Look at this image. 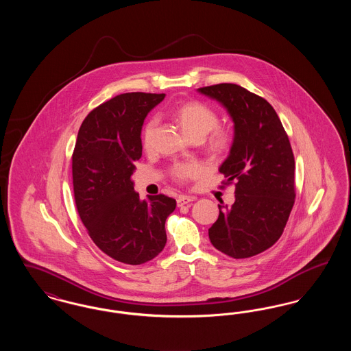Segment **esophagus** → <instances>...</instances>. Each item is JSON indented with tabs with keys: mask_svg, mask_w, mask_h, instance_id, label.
I'll return each mask as SVG.
<instances>
[{
	"mask_svg": "<svg viewBox=\"0 0 351 351\" xmlns=\"http://www.w3.org/2000/svg\"><path fill=\"white\" fill-rule=\"evenodd\" d=\"M193 200H195V197L179 196V197H178V206H183V205H186V204H189V202H192Z\"/></svg>",
	"mask_w": 351,
	"mask_h": 351,
	"instance_id": "1",
	"label": "esophagus"
}]
</instances>
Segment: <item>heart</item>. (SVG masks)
<instances>
[{
    "label": "heart",
    "mask_w": 351,
    "mask_h": 351,
    "mask_svg": "<svg viewBox=\"0 0 351 351\" xmlns=\"http://www.w3.org/2000/svg\"><path fill=\"white\" fill-rule=\"evenodd\" d=\"M172 117L180 125L184 133L191 139H204L218 123L216 110L202 101H184L178 104L171 110ZM156 129V121L150 119L142 134V143L145 149H149L152 136ZM232 143V135L225 129H215L208 141V150L212 155H222L229 150ZM197 171L193 165H176L172 168V175L176 180L184 182L185 179L195 175Z\"/></svg>",
    "instance_id": "1"
}]
</instances>
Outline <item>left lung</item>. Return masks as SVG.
<instances>
[{"instance_id":"8db88e82","label":"left lung","mask_w":351,"mask_h":351,"mask_svg":"<svg viewBox=\"0 0 351 351\" xmlns=\"http://www.w3.org/2000/svg\"><path fill=\"white\" fill-rule=\"evenodd\" d=\"M197 90L218 101L234 122L233 145L219 172L226 184L235 182V201L232 206L218 205L209 239L232 258H250L280 238L295 204L292 147L275 109L263 97L237 84Z\"/></svg>"}]
</instances>
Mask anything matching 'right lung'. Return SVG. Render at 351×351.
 Masks as SVG:
<instances>
[{"label":"right lung","instance_id":"obj_1","mask_svg":"<svg viewBox=\"0 0 351 351\" xmlns=\"http://www.w3.org/2000/svg\"><path fill=\"white\" fill-rule=\"evenodd\" d=\"M165 93H122L83 121L72 154L79 216L96 246L126 265H143L165 249L166 219L176 201L165 195L141 200L130 179L142 156L143 121Z\"/></svg>","mask_w":351,"mask_h":351}]
</instances>
